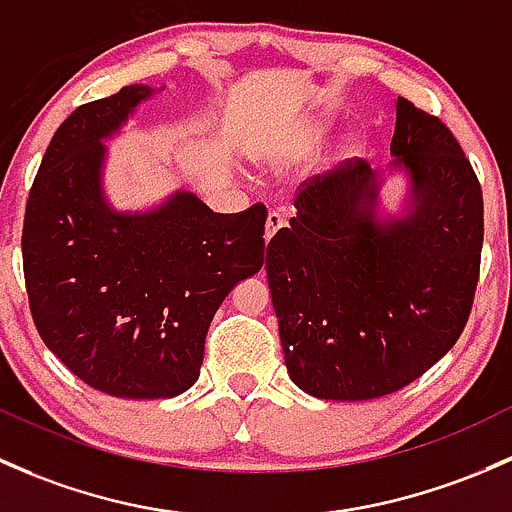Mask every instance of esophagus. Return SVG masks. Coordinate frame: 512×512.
<instances>
[{
	"label": "esophagus",
	"mask_w": 512,
	"mask_h": 512,
	"mask_svg": "<svg viewBox=\"0 0 512 512\" xmlns=\"http://www.w3.org/2000/svg\"><path fill=\"white\" fill-rule=\"evenodd\" d=\"M283 224H286V219H283L281 214H278V212L268 214V217H266V234H263V239H266V244L273 239V234H276V231L281 229Z\"/></svg>",
	"instance_id": "1"
}]
</instances>
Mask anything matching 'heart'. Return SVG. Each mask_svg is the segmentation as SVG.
<instances>
[{
	"instance_id": "1",
	"label": "heart",
	"mask_w": 512,
	"mask_h": 512,
	"mask_svg": "<svg viewBox=\"0 0 512 512\" xmlns=\"http://www.w3.org/2000/svg\"><path fill=\"white\" fill-rule=\"evenodd\" d=\"M310 152V140H281L258 147L256 160L266 170H286Z\"/></svg>"
}]
</instances>
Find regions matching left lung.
<instances>
[{
    "label": "left lung",
    "instance_id": "obj_1",
    "mask_svg": "<svg viewBox=\"0 0 512 512\" xmlns=\"http://www.w3.org/2000/svg\"><path fill=\"white\" fill-rule=\"evenodd\" d=\"M389 170L409 175L402 217H379L384 172L365 160L315 177L266 249L288 374L335 402L407 387L456 345L481 271L483 192L436 115L397 100Z\"/></svg>",
    "mask_w": 512,
    "mask_h": 512
}]
</instances>
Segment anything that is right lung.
<instances>
[{
    "mask_svg": "<svg viewBox=\"0 0 512 512\" xmlns=\"http://www.w3.org/2000/svg\"><path fill=\"white\" fill-rule=\"evenodd\" d=\"M150 86L73 110L51 138L21 236L41 340L78 379L123 399H170L199 377L204 340L231 288L263 266L266 207L217 214L192 192L115 212L105 145Z\"/></svg>",
    "mask_w": 512,
    "mask_h": 512,
    "instance_id": "1",
    "label": "right lung"
}]
</instances>
